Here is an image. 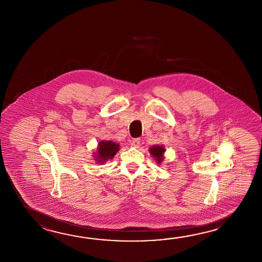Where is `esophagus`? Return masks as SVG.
I'll list each match as a JSON object with an SVG mask.
<instances>
[{
  "label": "esophagus",
  "mask_w": 262,
  "mask_h": 262,
  "mask_svg": "<svg viewBox=\"0 0 262 262\" xmlns=\"http://www.w3.org/2000/svg\"><path fill=\"white\" fill-rule=\"evenodd\" d=\"M130 144L134 146V147H136V148H138L140 145H141V140L139 138H136V139H134L132 142H130Z\"/></svg>",
  "instance_id": "1"
}]
</instances>
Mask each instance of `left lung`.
Wrapping results in <instances>:
<instances>
[{"mask_svg":"<svg viewBox=\"0 0 262 262\" xmlns=\"http://www.w3.org/2000/svg\"><path fill=\"white\" fill-rule=\"evenodd\" d=\"M149 152L152 157L155 158L158 164H160L163 161V159H164V156L163 155H164V152H165L164 146L156 144V145H153V146L150 147Z\"/></svg>","mask_w":262,"mask_h":262,"instance_id":"obj_1","label":"left lung"}]
</instances>
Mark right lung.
I'll list each match as a JSON object with an SVG mask.
<instances>
[{"label":"right lung","mask_w":262,"mask_h":262,"mask_svg":"<svg viewBox=\"0 0 262 262\" xmlns=\"http://www.w3.org/2000/svg\"><path fill=\"white\" fill-rule=\"evenodd\" d=\"M119 150V144L113 141H102L98 144L96 152H94V160L98 163H104L106 160H112Z\"/></svg>","instance_id":"1"}]
</instances>
